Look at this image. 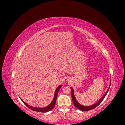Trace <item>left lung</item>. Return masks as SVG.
<instances>
[{
    "label": "left lung",
    "mask_w": 125,
    "mask_h": 125,
    "mask_svg": "<svg viewBox=\"0 0 125 125\" xmlns=\"http://www.w3.org/2000/svg\"><path fill=\"white\" fill-rule=\"evenodd\" d=\"M71 89V97H72V99H73V104L78 109H79L80 110H82V111H88V110H91V109H93L95 108H96V107H97L100 104V103L102 101V100L104 99V98H105V96L106 95L109 89V88H108V90L107 91V92H106V93L104 94V95L101 98V99H100L99 101H98L96 103L92 105L91 106H83L82 105L80 104L79 103H78L77 101L76 100L75 98V97H74V91H73V89L72 88H70Z\"/></svg>",
    "instance_id": "left-lung-1"
}]
</instances>
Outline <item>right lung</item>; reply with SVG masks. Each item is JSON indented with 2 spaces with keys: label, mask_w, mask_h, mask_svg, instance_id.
I'll use <instances>...</instances> for the list:
<instances>
[{
  "label": "right lung",
  "mask_w": 125,
  "mask_h": 125,
  "mask_svg": "<svg viewBox=\"0 0 125 125\" xmlns=\"http://www.w3.org/2000/svg\"><path fill=\"white\" fill-rule=\"evenodd\" d=\"M61 88V86L60 85L56 90L55 91V95H54V99L52 100V102L50 103V105H49L48 106H47V107H45L43 108H37V107H32L30 105H29L28 104H27V103H26L24 101H23L22 99L21 100L22 101V102L24 103V104L26 106H27L29 108H30V109L35 111H38V112H41V113H46V112H48V111H50L51 110H52V108H54V107L55 105V104H56V99H57V97L58 95V92L59 91V90L60 89V88Z\"/></svg>",
  "instance_id": "right-lung-1"
}]
</instances>
